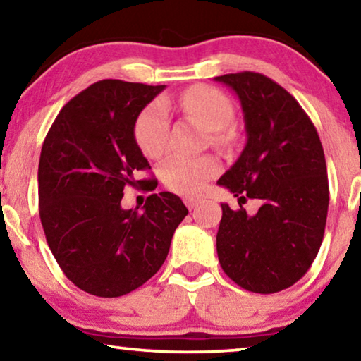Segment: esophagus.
Returning <instances> with one entry per match:
<instances>
[{
  "label": "esophagus",
  "instance_id": "esophagus-1",
  "mask_svg": "<svg viewBox=\"0 0 361 361\" xmlns=\"http://www.w3.org/2000/svg\"><path fill=\"white\" fill-rule=\"evenodd\" d=\"M183 201H185L188 209L192 210L194 207H197V204L201 202V199H199V197H185V199H183Z\"/></svg>",
  "mask_w": 361,
  "mask_h": 361
}]
</instances>
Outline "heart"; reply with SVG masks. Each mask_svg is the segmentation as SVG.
Listing matches in <instances>:
<instances>
[{
	"instance_id": "heart-1",
	"label": "heart",
	"mask_w": 361,
	"mask_h": 361,
	"mask_svg": "<svg viewBox=\"0 0 361 361\" xmlns=\"http://www.w3.org/2000/svg\"><path fill=\"white\" fill-rule=\"evenodd\" d=\"M176 106L188 116L199 120L209 131H221L231 123L234 109L225 93L207 85H199L181 93L175 101H156L140 114L135 125V138L142 154L151 159L159 157L167 146L169 114ZM216 162L212 157L170 156L160 167V180L178 194H197L216 173Z\"/></svg>"
}]
</instances>
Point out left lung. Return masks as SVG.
Returning <instances> with one entry per match:
<instances>
[{
	"mask_svg": "<svg viewBox=\"0 0 361 361\" xmlns=\"http://www.w3.org/2000/svg\"><path fill=\"white\" fill-rule=\"evenodd\" d=\"M241 102L245 146L216 181L239 210L221 204L216 254L228 276L259 294L279 293L304 276L323 241L329 205L322 141L304 109L262 73L215 77ZM260 198L255 216L240 204Z\"/></svg>",
	"mask_w": 361,
	"mask_h": 361,
	"instance_id": "obj_1",
	"label": "left lung"
}]
</instances>
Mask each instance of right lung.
<instances>
[{
  "label": "right lung",
  "instance_id": "obj_1",
  "mask_svg": "<svg viewBox=\"0 0 361 361\" xmlns=\"http://www.w3.org/2000/svg\"><path fill=\"white\" fill-rule=\"evenodd\" d=\"M165 85L102 80L62 107L38 165L39 219L56 262L85 293L120 297L167 259L188 209L171 192L151 194L142 212L122 207L123 188L151 169L135 138L136 118Z\"/></svg>",
  "mask_w": 361,
  "mask_h": 361
}]
</instances>
